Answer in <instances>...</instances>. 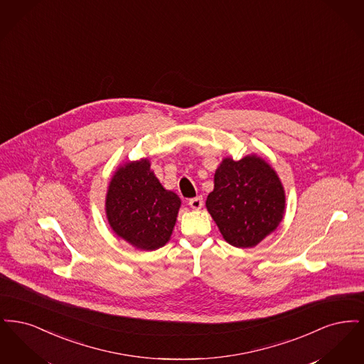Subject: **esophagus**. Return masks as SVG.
<instances>
[{"instance_id": "obj_1", "label": "esophagus", "mask_w": 364, "mask_h": 364, "mask_svg": "<svg viewBox=\"0 0 364 364\" xmlns=\"http://www.w3.org/2000/svg\"><path fill=\"white\" fill-rule=\"evenodd\" d=\"M190 206L193 210H200L203 206V198L202 196H196L190 199Z\"/></svg>"}]
</instances>
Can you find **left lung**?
I'll return each instance as SVG.
<instances>
[{
	"mask_svg": "<svg viewBox=\"0 0 364 364\" xmlns=\"http://www.w3.org/2000/svg\"><path fill=\"white\" fill-rule=\"evenodd\" d=\"M206 208L226 242L251 248L282 221L285 191L263 158H224L214 174V190L208 193Z\"/></svg>",
	"mask_w": 364,
	"mask_h": 364,
	"instance_id": "obj_1",
	"label": "left lung"
}]
</instances>
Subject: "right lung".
<instances>
[{"mask_svg":"<svg viewBox=\"0 0 364 364\" xmlns=\"http://www.w3.org/2000/svg\"><path fill=\"white\" fill-rule=\"evenodd\" d=\"M180 206V198L162 187L147 158L125 162L114 172L105 202L113 232L143 251L169 242Z\"/></svg>","mask_w":364,"mask_h":364,"instance_id":"obj_1","label":"right lung"}]
</instances>
